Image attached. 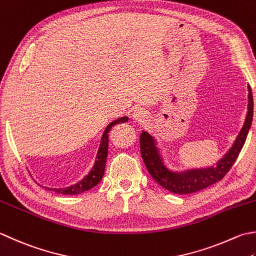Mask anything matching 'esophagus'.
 <instances>
[{"label":"esophagus","instance_id":"34e87169","mask_svg":"<svg viewBox=\"0 0 256 256\" xmlns=\"http://www.w3.org/2000/svg\"><path fill=\"white\" fill-rule=\"evenodd\" d=\"M132 116H133L135 121L141 123V122L146 121V118H148V111H145L144 108H136L133 112Z\"/></svg>","mask_w":256,"mask_h":256}]
</instances>
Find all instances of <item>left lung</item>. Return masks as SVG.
<instances>
[{"instance_id":"left-lung-1","label":"left lung","mask_w":256,"mask_h":256,"mask_svg":"<svg viewBox=\"0 0 256 256\" xmlns=\"http://www.w3.org/2000/svg\"><path fill=\"white\" fill-rule=\"evenodd\" d=\"M248 108L246 120H245V123L236 140H235L233 146L224 155V158L220 160L216 165L212 168L190 170V171L183 173L168 171L162 163V160L154 145L153 138L148 133L143 132L140 136V148H141L143 162L148 173L162 188L176 194H190L201 191L203 188H208L210 185L221 181L231 170L234 162L236 161L245 143V140H246L248 130L251 128L253 120V96L250 85Z\"/></svg>"}]
</instances>
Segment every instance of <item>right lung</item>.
<instances>
[{
	"mask_svg": "<svg viewBox=\"0 0 256 256\" xmlns=\"http://www.w3.org/2000/svg\"><path fill=\"white\" fill-rule=\"evenodd\" d=\"M126 116L120 118L115 121L111 122L108 128H105V131L102 135L101 138V144H100L98 148V156H96V161H95L94 166L92 168L91 172H90L86 176H85L82 181H80L78 183L72 185V186L65 188H48V190H53L54 192H56L58 194H65V195H75V194H80L83 193L85 191H88V190L93 188L95 185H98L101 181L104 174V170H105V163H106V158H108V132L113 125L122 123V122H126L128 121Z\"/></svg>",
	"mask_w": 256,
	"mask_h": 256,
	"instance_id": "obj_1",
	"label": "right lung"
}]
</instances>
